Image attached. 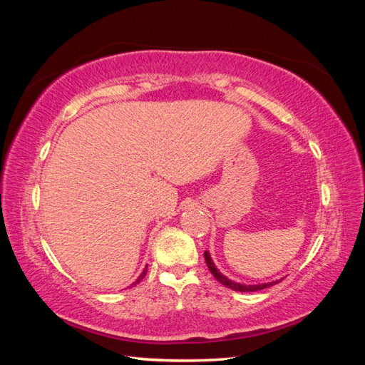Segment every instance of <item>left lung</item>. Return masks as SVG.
Masks as SVG:
<instances>
[{
    "label": "left lung",
    "mask_w": 365,
    "mask_h": 365,
    "mask_svg": "<svg viewBox=\"0 0 365 365\" xmlns=\"http://www.w3.org/2000/svg\"><path fill=\"white\" fill-rule=\"evenodd\" d=\"M204 259H205V263H207V267H208L210 272L213 274V277H215L219 283H222L224 286H227V288L233 289V291H239V292H254V291H260V289H264V288H269V286H272L274 283H277V282L263 283V284H240V283H235V282L228 280V279L225 277V275H222V274H220V272L217 271V268L215 267V263L212 262V257H210V254H208L207 251L204 252Z\"/></svg>",
    "instance_id": "1"
}]
</instances>
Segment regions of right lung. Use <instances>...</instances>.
<instances>
[{
  "label": "right lung",
  "mask_w": 365,
  "mask_h": 365,
  "mask_svg": "<svg viewBox=\"0 0 365 365\" xmlns=\"http://www.w3.org/2000/svg\"><path fill=\"white\" fill-rule=\"evenodd\" d=\"M146 272H148V267H146V268H145V271H143V272H141V274H140V277H138V279H137V282H135V283H134V284H137V283H140V282H141V280H143V277H145V275H146Z\"/></svg>",
  "instance_id": "1"
}]
</instances>
